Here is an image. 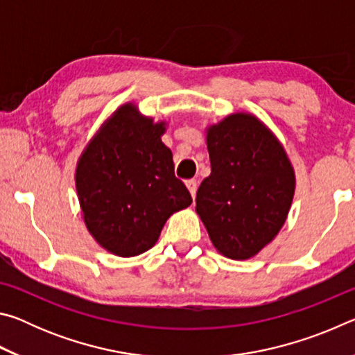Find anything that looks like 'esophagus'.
Segmentation results:
<instances>
[{"instance_id":"1","label":"esophagus","mask_w":355,"mask_h":355,"mask_svg":"<svg viewBox=\"0 0 355 355\" xmlns=\"http://www.w3.org/2000/svg\"><path fill=\"white\" fill-rule=\"evenodd\" d=\"M186 188H188V191L191 192V196L194 197L196 196V191H197V182H196V180H188V182H186Z\"/></svg>"}]
</instances>
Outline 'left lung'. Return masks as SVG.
Listing matches in <instances>:
<instances>
[{
	"mask_svg": "<svg viewBox=\"0 0 355 355\" xmlns=\"http://www.w3.org/2000/svg\"><path fill=\"white\" fill-rule=\"evenodd\" d=\"M211 173L196 211L216 250L248 260L277 236L290 213L296 175L284 146L260 119L235 112L207 127Z\"/></svg>",
	"mask_w": 355,
	"mask_h": 355,
	"instance_id": "1",
	"label": "left lung"
}]
</instances>
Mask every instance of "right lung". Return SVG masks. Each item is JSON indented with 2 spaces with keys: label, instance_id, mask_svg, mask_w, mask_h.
Wrapping results in <instances>:
<instances>
[{
  "label": "right lung",
  "instance_id": "obj_1",
  "mask_svg": "<svg viewBox=\"0 0 355 355\" xmlns=\"http://www.w3.org/2000/svg\"><path fill=\"white\" fill-rule=\"evenodd\" d=\"M166 122L125 103L106 119L83 150L75 172L84 224L101 248L117 257L152 249L166 220L192 199L173 173Z\"/></svg>",
  "mask_w": 355,
  "mask_h": 355
}]
</instances>
